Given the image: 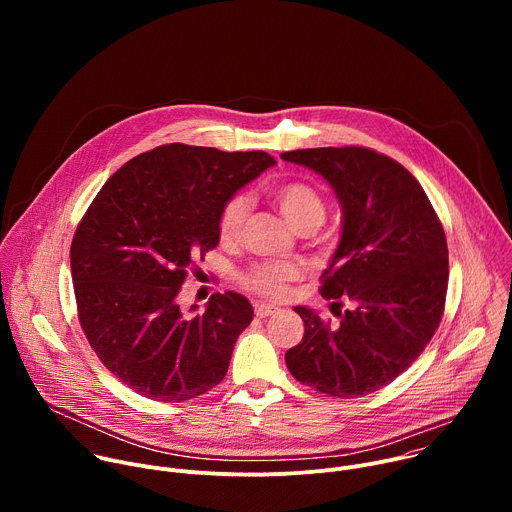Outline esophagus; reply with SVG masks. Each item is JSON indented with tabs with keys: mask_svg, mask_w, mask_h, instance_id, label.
<instances>
[{
	"mask_svg": "<svg viewBox=\"0 0 512 512\" xmlns=\"http://www.w3.org/2000/svg\"><path fill=\"white\" fill-rule=\"evenodd\" d=\"M279 310L275 306H267V304H255V316L257 318H267V316H273L277 314Z\"/></svg>",
	"mask_w": 512,
	"mask_h": 512,
	"instance_id": "obj_1",
	"label": "esophagus"
}]
</instances>
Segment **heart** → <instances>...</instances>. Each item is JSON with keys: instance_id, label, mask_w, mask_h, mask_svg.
<instances>
[{"instance_id": "heart-1", "label": "heart", "mask_w": 512, "mask_h": 512, "mask_svg": "<svg viewBox=\"0 0 512 512\" xmlns=\"http://www.w3.org/2000/svg\"><path fill=\"white\" fill-rule=\"evenodd\" d=\"M273 202L285 221L296 231L316 229L322 225L326 204L322 194L308 182H285L273 190ZM247 214V200L233 196L225 202L218 214V237L223 243H233L241 235V227ZM298 279V269L287 263H255L241 273V283L263 298H279L291 281Z\"/></svg>"}]
</instances>
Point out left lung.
Returning a JSON list of instances; mask_svg holds the SVG:
<instances>
[{
	"label": "left lung",
	"mask_w": 512,
	"mask_h": 512,
	"mask_svg": "<svg viewBox=\"0 0 512 512\" xmlns=\"http://www.w3.org/2000/svg\"><path fill=\"white\" fill-rule=\"evenodd\" d=\"M318 172L336 192L344 223L322 273L338 324L298 306L304 338L285 352L289 373L330 397L350 399L395 381L425 350L442 322L448 243L421 184L393 158L360 145L281 154Z\"/></svg>",
	"instance_id": "8db88e82"
}]
</instances>
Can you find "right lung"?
<instances>
[{"label": "right lung", "instance_id": "right-lung-1", "mask_svg": "<svg viewBox=\"0 0 512 512\" xmlns=\"http://www.w3.org/2000/svg\"><path fill=\"white\" fill-rule=\"evenodd\" d=\"M273 164L265 152L168 143L121 166L87 208L70 245L79 322L135 393L182 403L225 379L249 300L225 291L184 314L178 296L194 259L218 245L225 202Z\"/></svg>", "mask_w": 512, "mask_h": 512}]
</instances>
